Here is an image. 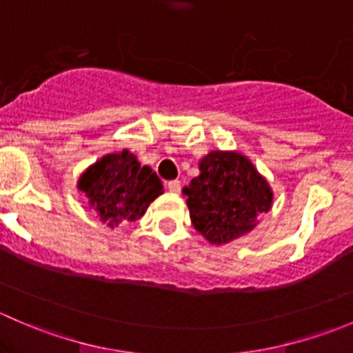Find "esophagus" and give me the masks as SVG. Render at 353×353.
Returning <instances> with one entry per match:
<instances>
[{"mask_svg":"<svg viewBox=\"0 0 353 353\" xmlns=\"http://www.w3.org/2000/svg\"><path fill=\"white\" fill-rule=\"evenodd\" d=\"M167 188H169L172 193H179L181 188H183V184H181V181L174 179V181H169V183H167Z\"/></svg>","mask_w":353,"mask_h":353,"instance_id":"34e87169","label":"esophagus"}]
</instances>
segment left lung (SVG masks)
<instances>
[{
    "label": "left lung",
    "instance_id": "obj_1",
    "mask_svg": "<svg viewBox=\"0 0 353 353\" xmlns=\"http://www.w3.org/2000/svg\"><path fill=\"white\" fill-rule=\"evenodd\" d=\"M183 193L194 229L216 245L251 232L273 201L268 181L239 152L213 150L203 157L199 176Z\"/></svg>",
    "mask_w": 353,
    "mask_h": 353
}]
</instances>
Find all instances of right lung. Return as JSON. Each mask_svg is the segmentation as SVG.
Segmentation results:
<instances>
[{
    "mask_svg": "<svg viewBox=\"0 0 353 353\" xmlns=\"http://www.w3.org/2000/svg\"><path fill=\"white\" fill-rule=\"evenodd\" d=\"M78 190L109 227L141 219L148 205L163 193L154 170L128 150L104 155L88 167L78 179Z\"/></svg>",
    "mask_w": 353,
    "mask_h": 353,
    "instance_id": "obj_1",
    "label": "right lung"
}]
</instances>
